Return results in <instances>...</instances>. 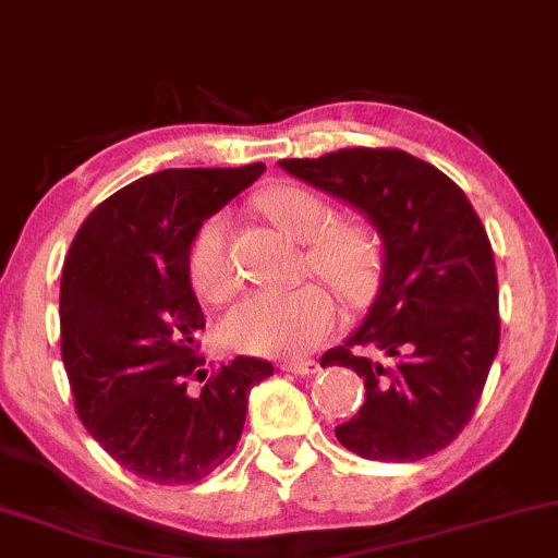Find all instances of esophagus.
Segmentation results:
<instances>
[{
    "label": "esophagus",
    "instance_id": "1",
    "mask_svg": "<svg viewBox=\"0 0 558 558\" xmlns=\"http://www.w3.org/2000/svg\"><path fill=\"white\" fill-rule=\"evenodd\" d=\"M280 368L291 374H301V377H308V374L319 372V364L317 361H286V364H280Z\"/></svg>",
    "mask_w": 558,
    "mask_h": 558
}]
</instances>
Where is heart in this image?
Wrapping results in <instances>:
<instances>
[{"label": "heart", "mask_w": 558, "mask_h": 558, "mask_svg": "<svg viewBox=\"0 0 558 558\" xmlns=\"http://www.w3.org/2000/svg\"><path fill=\"white\" fill-rule=\"evenodd\" d=\"M262 210L288 236L308 244V267L340 296L359 301L372 293L379 275V241L366 226L338 223V213L306 186H272L259 197ZM190 280L205 301L228 299L239 283L228 252V220L210 215L190 246ZM338 322V308L319 286L293 291H254L223 319L226 343L257 355H301L317 348Z\"/></svg>", "instance_id": "b5f03b06"}]
</instances>
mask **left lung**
<instances>
[{"instance_id":"8db88e82","label":"left lung","mask_w":558,"mask_h":558,"mask_svg":"<svg viewBox=\"0 0 558 558\" xmlns=\"http://www.w3.org/2000/svg\"><path fill=\"white\" fill-rule=\"evenodd\" d=\"M278 163L366 215L381 241L379 291L364 322L322 355V366L353 368L366 387L335 436L366 460L439 452L471 421L499 351L486 228L452 179L402 150L348 147Z\"/></svg>"}]
</instances>
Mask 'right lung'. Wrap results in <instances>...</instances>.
Wrapping results in <instances>:
<instances>
[{"label": "right lung", "mask_w": 558, "mask_h": 558, "mask_svg": "<svg viewBox=\"0 0 558 558\" xmlns=\"http://www.w3.org/2000/svg\"><path fill=\"white\" fill-rule=\"evenodd\" d=\"M262 173L252 163L132 181L87 215L64 262L62 361L80 421L119 465L160 486L197 483L231 458L252 387L272 374L270 361L236 355L199 392L186 389L207 377L192 239Z\"/></svg>", "instance_id": "obj_1"}]
</instances>
